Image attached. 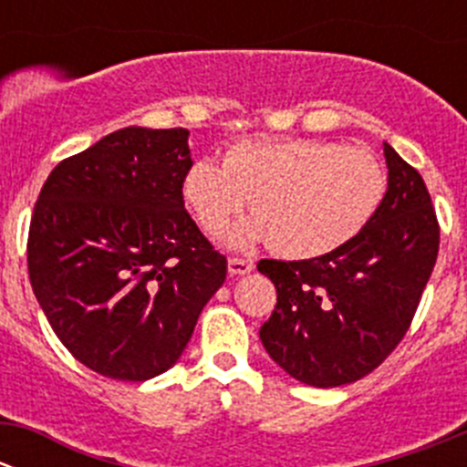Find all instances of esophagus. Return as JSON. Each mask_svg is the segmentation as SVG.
<instances>
[{
    "instance_id": "obj_1",
    "label": "esophagus",
    "mask_w": 467,
    "mask_h": 467,
    "mask_svg": "<svg viewBox=\"0 0 467 467\" xmlns=\"http://www.w3.org/2000/svg\"><path fill=\"white\" fill-rule=\"evenodd\" d=\"M255 268V262L253 260H242V257H230L228 260V273L230 275H246Z\"/></svg>"
}]
</instances>
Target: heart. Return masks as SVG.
<instances>
[{"label":"heart","mask_w":467,"mask_h":467,"mask_svg":"<svg viewBox=\"0 0 467 467\" xmlns=\"http://www.w3.org/2000/svg\"><path fill=\"white\" fill-rule=\"evenodd\" d=\"M389 173L368 149L329 140H248L223 164L201 158L182 178V199L210 237L223 233L246 199L255 216L228 233L237 248L268 239L291 260L338 251L368 228L384 203Z\"/></svg>","instance_id":"heart-1"}]
</instances>
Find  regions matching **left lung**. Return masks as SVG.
<instances>
[{
	"mask_svg": "<svg viewBox=\"0 0 467 467\" xmlns=\"http://www.w3.org/2000/svg\"><path fill=\"white\" fill-rule=\"evenodd\" d=\"M384 158L389 190L364 233L329 255L257 264L277 291L262 346L317 389L378 368L407 334L434 271L441 230L425 181L386 142Z\"/></svg>",
	"mask_w": 467,
	"mask_h": 467,
	"instance_id": "8db88e82",
	"label": "left lung"
}]
</instances>
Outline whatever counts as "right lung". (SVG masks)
I'll list each match as a JSON object with an SVG mask.
<instances>
[{
  "label": "right lung",
  "mask_w": 467,
  "mask_h": 467,
  "mask_svg": "<svg viewBox=\"0 0 467 467\" xmlns=\"http://www.w3.org/2000/svg\"><path fill=\"white\" fill-rule=\"evenodd\" d=\"M187 129L115 130L56 164L29 230L33 294L94 373L144 381L171 368L225 280L182 201Z\"/></svg>",
  "instance_id": "obj_1"
}]
</instances>
